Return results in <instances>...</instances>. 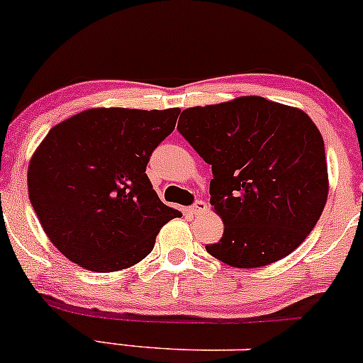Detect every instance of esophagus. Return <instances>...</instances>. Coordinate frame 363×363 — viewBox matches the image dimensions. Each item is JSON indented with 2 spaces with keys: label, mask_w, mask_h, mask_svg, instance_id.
Wrapping results in <instances>:
<instances>
[{
  "label": "esophagus",
  "mask_w": 363,
  "mask_h": 363,
  "mask_svg": "<svg viewBox=\"0 0 363 363\" xmlns=\"http://www.w3.org/2000/svg\"><path fill=\"white\" fill-rule=\"evenodd\" d=\"M206 208H208V204L204 203V201L198 199V201H196V203L193 204V206L189 208V211L193 213V215H199V213H204V211H206Z\"/></svg>",
  "instance_id": "1"
}]
</instances>
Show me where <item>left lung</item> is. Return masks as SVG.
Returning <instances> with one entry per match:
<instances>
[{
    "instance_id": "8db88e82",
    "label": "left lung",
    "mask_w": 363,
    "mask_h": 363,
    "mask_svg": "<svg viewBox=\"0 0 363 363\" xmlns=\"http://www.w3.org/2000/svg\"><path fill=\"white\" fill-rule=\"evenodd\" d=\"M179 133L211 165V206L223 220L209 255L255 269L294 252L320 220L328 198L325 143L299 108L242 96L187 108Z\"/></svg>"
}]
</instances>
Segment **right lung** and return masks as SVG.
I'll list each match as a JSON object with an SVG mask.
<instances>
[{"label": "right lung", "instance_id": "add662e5", "mask_svg": "<svg viewBox=\"0 0 363 363\" xmlns=\"http://www.w3.org/2000/svg\"><path fill=\"white\" fill-rule=\"evenodd\" d=\"M179 108H93L55 125L28 165V196L57 250L94 272L143 260L159 230L181 216L145 169L176 126Z\"/></svg>", "mask_w": 363, "mask_h": 363}]
</instances>
